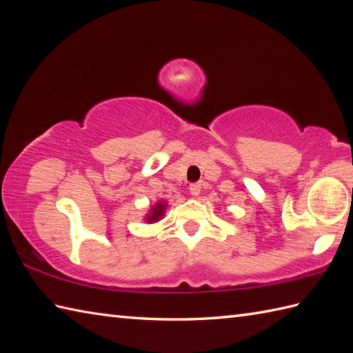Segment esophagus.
<instances>
[{
	"instance_id": "obj_1",
	"label": "esophagus",
	"mask_w": 353,
	"mask_h": 353,
	"mask_svg": "<svg viewBox=\"0 0 353 353\" xmlns=\"http://www.w3.org/2000/svg\"><path fill=\"white\" fill-rule=\"evenodd\" d=\"M200 191H201V185L200 183H194V185L190 186V192L192 194L194 197H197L199 194H200Z\"/></svg>"
}]
</instances>
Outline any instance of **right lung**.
<instances>
[{
    "label": "right lung",
    "mask_w": 353,
    "mask_h": 353,
    "mask_svg": "<svg viewBox=\"0 0 353 353\" xmlns=\"http://www.w3.org/2000/svg\"><path fill=\"white\" fill-rule=\"evenodd\" d=\"M165 208H167V203L165 201H157V203L152 208V211L145 216L147 223H156L162 219V215L165 214Z\"/></svg>",
    "instance_id": "add662e5"
}]
</instances>
